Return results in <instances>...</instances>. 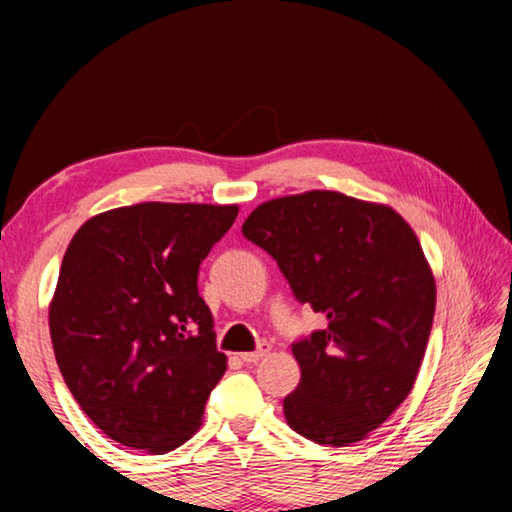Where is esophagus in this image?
Here are the masks:
<instances>
[{"label":"esophagus","instance_id":"obj_1","mask_svg":"<svg viewBox=\"0 0 512 512\" xmlns=\"http://www.w3.org/2000/svg\"><path fill=\"white\" fill-rule=\"evenodd\" d=\"M266 354H268V348H266V345H262V348L255 350V352H244V354H241V361H244V363H257L259 359H264Z\"/></svg>","mask_w":512,"mask_h":512}]
</instances>
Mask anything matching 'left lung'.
<instances>
[{
    "label": "left lung",
    "instance_id": "8db88e82",
    "mask_svg": "<svg viewBox=\"0 0 512 512\" xmlns=\"http://www.w3.org/2000/svg\"><path fill=\"white\" fill-rule=\"evenodd\" d=\"M241 232L327 318L293 343L289 427L329 447L368 438L411 393L433 325L436 280L413 228L388 205L311 189L257 205Z\"/></svg>",
    "mask_w": 512,
    "mask_h": 512
}]
</instances>
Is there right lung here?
Instances as JSON below:
<instances>
[{
    "instance_id": "add662e5",
    "label": "right lung",
    "mask_w": 512,
    "mask_h": 512,
    "mask_svg": "<svg viewBox=\"0 0 512 512\" xmlns=\"http://www.w3.org/2000/svg\"><path fill=\"white\" fill-rule=\"evenodd\" d=\"M239 205L137 203L69 241L49 332L69 393L124 447L167 454L201 427L228 359L198 296V266Z\"/></svg>"
}]
</instances>
